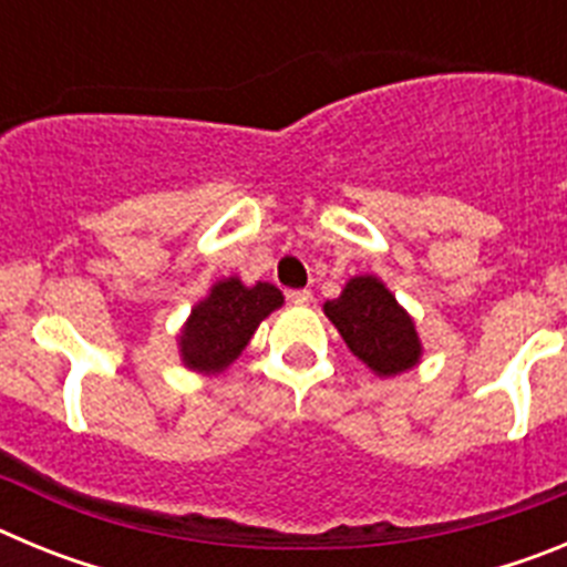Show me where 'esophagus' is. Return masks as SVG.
<instances>
[{
  "label": "esophagus",
  "instance_id": "esophagus-1",
  "mask_svg": "<svg viewBox=\"0 0 567 567\" xmlns=\"http://www.w3.org/2000/svg\"><path fill=\"white\" fill-rule=\"evenodd\" d=\"M287 298L292 300V303H298V307H309V303H312V292H309V289H292Z\"/></svg>",
  "mask_w": 567,
  "mask_h": 567
}]
</instances>
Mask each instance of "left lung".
<instances>
[{"instance_id":"8db88e82","label":"left lung","mask_w":567,"mask_h":567,"mask_svg":"<svg viewBox=\"0 0 567 567\" xmlns=\"http://www.w3.org/2000/svg\"><path fill=\"white\" fill-rule=\"evenodd\" d=\"M323 315L332 320L349 352L378 378H398L423 358L414 318L378 275H354L346 280L343 292L323 303Z\"/></svg>"}]
</instances>
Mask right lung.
Instances as JSON below:
<instances>
[{"mask_svg": "<svg viewBox=\"0 0 567 567\" xmlns=\"http://www.w3.org/2000/svg\"><path fill=\"white\" fill-rule=\"evenodd\" d=\"M284 307V292L267 280L247 287L238 275L215 280L178 332V358L189 372L221 374L240 358L260 320Z\"/></svg>", "mask_w": 567, "mask_h": 567, "instance_id": "right-lung-1", "label": "right lung"}]
</instances>
